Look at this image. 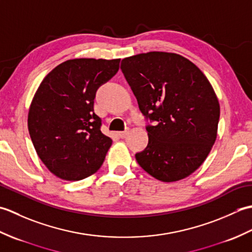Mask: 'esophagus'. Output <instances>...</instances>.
Segmentation results:
<instances>
[{
    "instance_id": "obj_1",
    "label": "esophagus",
    "mask_w": 252,
    "mask_h": 252,
    "mask_svg": "<svg viewBox=\"0 0 252 252\" xmlns=\"http://www.w3.org/2000/svg\"><path fill=\"white\" fill-rule=\"evenodd\" d=\"M127 134H129V132H127V131H123V132H119V133H118V135H119V137H121V138L126 137Z\"/></svg>"
}]
</instances>
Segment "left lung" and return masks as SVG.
Wrapping results in <instances>:
<instances>
[{
    "label": "left lung",
    "instance_id": "8db88e82",
    "mask_svg": "<svg viewBox=\"0 0 252 252\" xmlns=\"http://www.w3.org/2000/svg\"><path fill=\"white\" fill-rule=\"evenodd\" d=\"M121 70L144 116L148 145L135 155L142 169L161 182L190 175L217 140L220 104L207 77L184 56L148 52L126 57Z\"/></svg>",
    "mask_w": 252,
    "mask_h": 252
}]
</instances>
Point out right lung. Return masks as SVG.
<instances>
[{"label": "right lung", "mask_w": 252, "mask_h": 252, "mask_svg": "<svg viewBox=\"0 0 252 252\" xmlns=\"http://www.w3.org/2000/svg\"><path fill=\"white\" fill-rule=\"evenodd\" d=\"M120 60L74 58L46 74L32 98L28 130L37 156L57 178L80 181L103 164L112 140L100 131L94 98Z\"/></svg>", "instance_id": "obj_1"}]
</instances>
